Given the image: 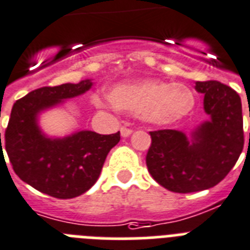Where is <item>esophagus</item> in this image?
<instances>
[{
    "label": "esophagus",
    "mask_w": 250,
    "mask_h": 250,
    "mask_svg": "<svg viewBox=\"0 0 250 250\" xmlns=\"http://www.w3.org/2000/svg\"><path fill=\"white\" fill-rule=\"evenodd\" d=\"M132 135V129L127 128V127H122L121 128V136L122 137H129Z\"/></svg>",
    "instance_id": "obj_1"
}]
</instances>
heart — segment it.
I'll list each match as a JSON object with an SVG mask.
<instances>
[{"mask_svg":"<svg viewBox=\"0 0 250 250\" xmlns=\"http://www.w3.org/2000/svg\"><path fill=\"white\" fill-rule=\"evenodd\" d=\"M109 98L119 110L140 115L154 125H170L183 121L194 109V94L183 83L157 79H142L113 86ZM96 106L104 108L108 100L94 96Z\"/></svg>","mask_w":250,"mask_h":250,"instance_id":"obj_1","label":"heart"}]
</instances>
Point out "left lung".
<instances>
[{"instance_id": "obj_1", "label": "left lung", "mask_w": 250, "mask_h": 250, "mask_svg": "<svg viewBox=\"0 0 250 250\" xmlns=\"http://www.w3.org/2000/svg\"><path fill=\"white\" fill-rule=\"evenodd\" d=\"M194 89L203 94L207 121L189 136L178 129L150 132L148 173L175 193L215 187L235 165L244 146L242 102L236 91L219 81H197Z\"/></svg>"}]
</instances>
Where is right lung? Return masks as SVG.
Segmentation results:
<instances>
[{
    "mask_svg": "<svg viewBox=\"0 0 250 250\" xmlns=\"http://www.w3.org/2000/svg\"><path fill=\"white\" fill-rule=\"evenodd\" d=\"M91 86L93 81L86 79L79 83L41 87L12 106L5 133L10 163L22 182L48 196L67 200L89 190L102 173L106 155L121 140L119 132L99 135L83 129L50 137L42 131V113L83 95Z\"/></svg>",
    "mask_w": 250,
    "mask_h": 250,
    "instance_id": "right-lung-1",
    "label": "right lung"
}]
</instances>
